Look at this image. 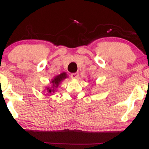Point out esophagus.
Returning a JSON list of instances; mask_svg holds the SVG:
<instances>
[{
	"mask_svg": "<svg viewBox=\"0 0 149 149\" xmlns=\"http://www.w3.org/2000/svg\"><path fill=\"white\" fill-rule=\"evenodd\" d=\"M70 76H71L72 79H77V78L79 77V73L78 72L74 73V74H72L70 75Z\"/></svg>",
	"mask_w": 149,
	"mask_h": 149,
	"instance_id": "34e87169",
	"label": "esophagus"
}]
</instances>
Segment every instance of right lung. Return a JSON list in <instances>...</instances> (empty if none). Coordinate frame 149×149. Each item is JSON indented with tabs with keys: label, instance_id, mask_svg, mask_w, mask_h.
Here are the masks:
<instances>
[{
	"label": "right lung",
	"instance_id": "obj_1",
	"mask_svg": "<svg viewBox=\"0 0 149 149\" xmlns=\"http://www.w3.org/2000/svg\"><path fill=\"white\" fill-rule=\"evenodd\" d=\"M67 74L65 72H62L61 74L56 75L54 77V79H52L50 81V84H51V86L50 87H47L46 90L47 92L48 93L47 94H52V93H54L56 91L57 87H58L59 84L61 83L63 80H64L65 78H67Z\"/></svg>",
	"mask_w": 149,
	"mask_h": 149
}]
</instances>
